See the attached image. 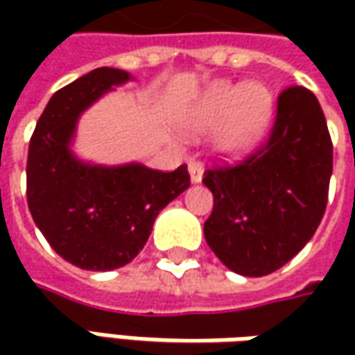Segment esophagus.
<instances>
[{"label": "esophagus", "mask_w": 355, "mask_h": 355, "mask_svg": "<svg viewBox=\"0 0 355 355\" xmlns=\"http://www.w3.org/2000/svg\"><path fill=\"white\" fill-rule=\"evenodd\" d=\"M187 170H189L191 182H193V184H199L201 178H203V166H201L199 162H189V164H187Z\"/></svg>", "instance_id": "obj_1"}]
</instances>
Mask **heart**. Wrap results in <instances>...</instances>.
Returning <instances> with one entry per match:
<instances>
[{"instance_id": "1", "label": "heart", "mask_w": 355, "mask_h": 355, "mask_svg": "<svg viewBox=\"0 0 355 355\" xmlns=\"http://www.w3.org/2000/svg\"><path fill=\"white\" fill-rule=\"evenodd\" d=\"M272 94L261 83H219L207 90L189 116L187 130L203 134L221 128L219 144L231 154H245L265 134L272 114Z\"/></svg>"}]
</instances>
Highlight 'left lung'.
Returning <instances> with one entry per match:
<instances>
[{"instance_id":"left-lung-1","label":"left lung","mask_w":355,"mask_h":355,"mask_svg":"<svg viewBox=\"0 0 355 355\" xmlns=\"http://www.w3.org/2000/svg\"><path fill=\"white\" fill-rule=\"evenodd\" d=\"M330 175L332 140L320 103L304 87H288L265 144L235 166L203 173L213 193L207 245L243 277L279 270L320 225Z\"/></svg>"}]
</instances>
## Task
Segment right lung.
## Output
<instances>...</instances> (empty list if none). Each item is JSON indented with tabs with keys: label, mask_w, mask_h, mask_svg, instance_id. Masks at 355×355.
<instances>
[{
	"label": "right lung",
	"mask_w": 355,
	"mask_h": 355,
	"mask_svg": "<svg viewBox=\"0 0 355 355\" xmlns=\"http://www.w3.org/2000/svg\"><path fill=\"white\" fill-rule=\"evenodd\" d=\"M130 78L101 67L57 90L37 120L27 154V203L53 251L87 270L128 265L142 251L157 213L189 187L187 166H90L71 152L76 120L104 92Z\"/></svg>",
	"instance_id": "add662e5"
}]
</instances>
